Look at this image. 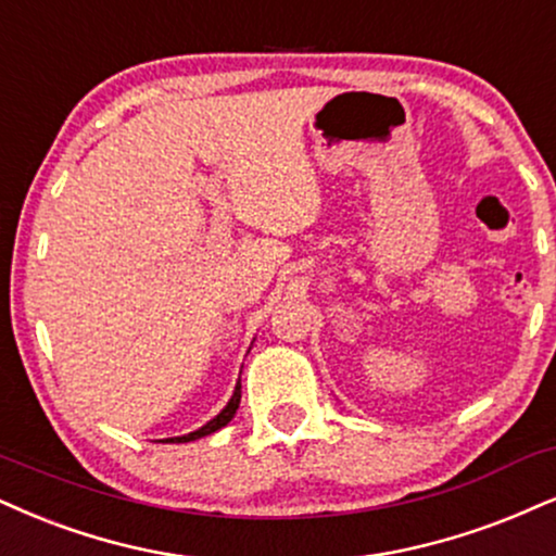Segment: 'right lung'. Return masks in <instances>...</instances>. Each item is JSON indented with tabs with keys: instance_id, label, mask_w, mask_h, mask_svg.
<instances>
[{
	"instance_id": "1",
	"label": "right lung",
	"mask_w": 556,
	"mask_h": 556,
	"mask_svg": "<svg viewBox=\"0 0 556 556\" xmlns=\"http://www.w3.org/2000/svg\"><path fill=\"white\" fill-rule=\"evenodd\" d=\"M239 400H242V383L237 381L235 394H231V400L226 402V407L222 409V413H218V415L214 417V420H208V422L203 425V428H198V430H193V433H188V435L167 438V443H190V441H198V438L211 435V433H216V430H222L224 425H229V422H231V417L237 415V409H239Z\"/></svg>"
}]
</instances>
